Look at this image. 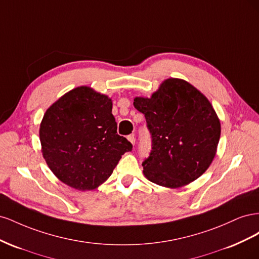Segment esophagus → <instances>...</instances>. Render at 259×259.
<instances>
[{"label": "esophagus", "mask_w": 259, "mask_h": 259, "mask_svg": "<svg viewBox=\"0 0 259 259\" xmlns=\"http://www.w3.org/2000/svg\"><path fill=\"white\" fill-rule=\"evenodd\" d=\"M127 139H128V142L134 146L135 145V142H136V138H135V136L134 135H130L128 137H127Z\"/></svg>", "instance_id": "1"}]
</instances>
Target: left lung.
Wrapping results in <instances>:
<instances>
[{
	"mask_svg": "<svg viewBox=\"0 0 259 259\" xmlns=\"http://www.w3.org/2000/svg\"><path fill=\"white\" fill-rule=\"evenodd\" d=\"M152 137L144 175L175 189L198 179L213 162L221 138V121L209 100L177 77L164 80L151 97L134 98Z\"/></svg>",
	"mask_w": 259,
	"mask_h": 259,
	"instance_id": "8db88e82",
	"label": "left lung"
}]
</instances>
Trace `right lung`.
I'll list each match as a JSON object with an SVG mask.
<instances>
[{
    "label": "right lung",
    "mask_w": 259,
    "mask_h": 259,
    "mask_svg": "<svg viewBox=\"0 0 259 259\" xmlns=\"http://www.w3.org/2000/svg\"><path fill=\"white\" fill-rule=\"evenodd\" d=\"M40 142L53 174L80 191L104 184L133 148L117 135L111 98L85 85L69 91L46 110Z\"/></svg>",
    "instance_id": "add662e5"
}]
</instances>
